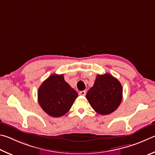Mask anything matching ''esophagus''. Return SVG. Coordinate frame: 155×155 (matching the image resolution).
<instances>
[{"instance_id": "34e87169", "label": "esophagus", "mask_w": 155, "mask_h": 155, "mask_svg": "<svg viewBox=\"0 0 155 155\" xmlns=\"http://www.w3.org/2000/svg\"><path fill=\"white\" fill-rule=\"evenodd\" d=\"M86 91H80L79 93L80 95H82V96H85L86 95Z\"/></svg>"}]
</instances>
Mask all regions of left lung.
I'll use <instances>...</instances> for the list:
<instances>
[{
    "label": "left lung",
    "mask_w": 155,
    "mask_h": 155,
    "mask_svg": "<svg viewBox=\"0 0 155 155\" xmlns=\"http://www.w3.org/2000/svg\"><path fill=\"white\" fill-rule=\"evenodd\" d=\"M86 99L99 114H110L120 104L123 87L120 82L109 73L98 75L93 86L86 94Z\"/></svg>",
    "instance_id": "8db88e82"
}]
</instances>
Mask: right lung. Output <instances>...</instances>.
I'll return each instance as SVG.
<instances>
[{
  "label": "right lung",
  "mask_w": 155,
  "mask_h": 155,
  "mask_svg": "<svg viewBox=\"0 0 155 155\" xmlns=\"http://www.w3.org/2000/svg\"><path fill=\"white\" fill-rule=\"evenodd\" d=\"M78 96L74 89L64 80L62 74H52L38 90V101L43 110L52 117L64 115Z\"/></svg>",
  "instance_id": "1"
}]
</instances>
